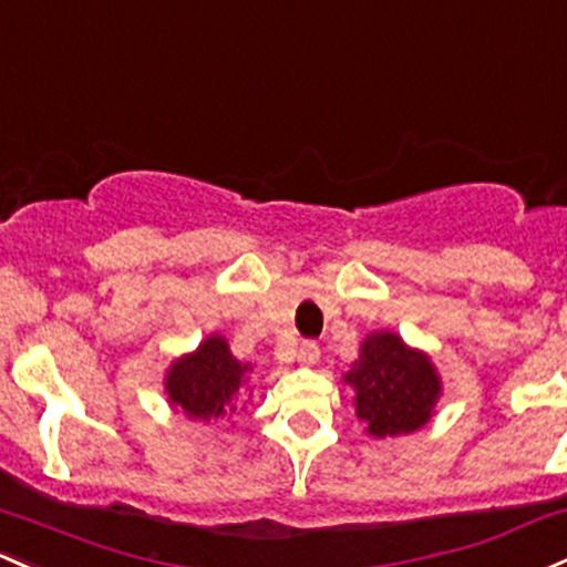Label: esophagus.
I'll list each match as a JSON object with an SVG mask.
<instances>
[{
    "label": "esophagus",
    "instance_id": "esophagus-1",
    "mask_svg": "<svg viewBox=\"0 0 567 567\" xmlns=\"http://www.w3.org/2000/svg\"><path fill=\"white\" fill-rule=\"evenodd\" d=\"M298 360H301L303 365H315L317 360H320V347H317V341H303V344L298 347Z\"/></svg>",
    "mask_w": 567,
    "mask_h": 567
}]
</instances>
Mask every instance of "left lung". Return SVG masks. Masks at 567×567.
Returning <instances> with one entry per match:
<instances>
[{
    "label": "left lung",
    "instance_id": "1",
    "mask_svg": "<svg viewBox=\"0 0 567 567\" xmlns=\"http://www.w3.org/2000/svg\"><path fill=\"white\" fill-rule=\"evenodd\" d=\"M344 382L354 388L358 416L377 439L425 425L441 393L431 360L409 350L395 333H371Z\"/></svg>",
    "mask_w": 567,
    "mask_h": 567
}]
</instances>
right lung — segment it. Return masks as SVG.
Wrapping results in <instances>:
<instances>
[{"mask_svg":"<svg viewBox=\"0 0 567 567\" xmlns=\"http://www.w3.org/2000/svg\"><path fill=\"white\" fill-rule=\"evenodd\" d=\"M250 365L234 358L226 339L209 336L196 352L172 365L166 377V393H169L172 406L193 420H213V416L234 412L236 393Z\"/></svg>","mask_w":567,"mask_h":567,"instance_id":"add662e5","label":"right lung"}]
</instances>
